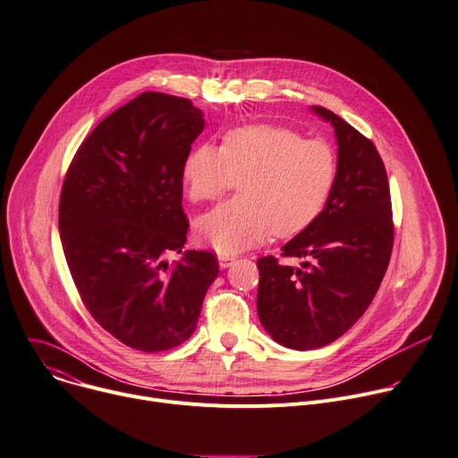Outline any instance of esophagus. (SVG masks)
<instances>
[{
    "instance_id": "esophagus-1",
    "label": "esophagus",
    "mask_w": 458,
    "mask_h": 458,
    "mask_svg": "<svg viewBox=\"0 0 458 458\" xmlns=\"http://www.w3.org/2000/svg\"><path fill=\"white\" fill-rule=\"evenodd\" d=\"M234 260H236L234 255H227V253H220V255H218V262H220L222 267H229Z\"/></svg>"
}]
</instances>
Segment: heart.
Returning a JSON list of instances; mask_svg holds the SVG:
<instances>
[{
	"label": "heart",
	"instance_id": "obj_1",
	"mask_svg": "<svg viewBox=\"0 0 458 458\" xmlns=\"http://www.w3.org/2000/svg\"><path fill=\"white\" fill-rule=\"evenodd\" d=\"M337 161L319 139L276 124H250L225 133L222 148L196 147L183 163L192 201H216L236 180L234 198L198 220L199 236L222 253H236L271 231L288 238L311 225L330 198Z\"/></svg>",
	"mask_w": 458,
	"mask_h": 458
}]
</instances>
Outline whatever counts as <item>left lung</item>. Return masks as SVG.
I'll return each mask as SVG.
<instances>
[{"label":"left lung","mask_w":458,"mask_h":458,"mask_svg":"<svg viewBox=\"0 0 458 458\" xmlns=\"http://www.w3.org/2000/svg\"><path fill=\"white\" fill-rule=\"evenodd\" d=\"M335 128V183L323 213L290 240L280 257H260L257 310L280 344L311 350L341 337L370 306L389 267L394 222L386 170L374 143L334 112L315 106Z\"/></svg>","instance_id":"1"}]
</instances>
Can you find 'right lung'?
<instances>
[{"label": "right lung", "instance_id": "add662e5", "mask_svg": "<svg viewBox=\"0 0 458 458\" xmlns=\"http://www.w3.org/2000/svg\"><path fill=\"white\" fill-rule=\"evenodd\" d=\"M205 121L192 102L145 91L82 140L60 192L65 262L91 318L126 346L163 352L198 325L218 275L210 251L182 253L183 163Z\"/></svg>", "mask_w": 458, "mask_h": 458}]
</instances>
